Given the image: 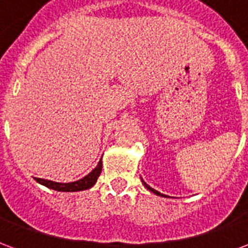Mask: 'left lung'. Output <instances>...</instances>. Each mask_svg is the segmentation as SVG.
Returning <instances> with one entry per match:
<instances>
[{
    "mask_svg": "<svg viewBox=\"0 0 248 248\" xmlns=\"http://www.w3.org/2000/svg\"><path fill=\"white\" fill-rule=\"evenodd\" d=\"M142 183H143V186H145L146 188H147V190H150L151 192H154L155 195H159V197H166V195H163V194H161V192H159V191H156V190H154V188H151V187L145 182V181H142Z\"/></svg>",
    "mask_w": 248,
    "mask_h": 248,
    "instance_id": "obj_1",
    "label": "left lung"
}]
</instances>
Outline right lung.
Returning a JSON list of instances; mask_svg holds the SVG:
<instances>
[{
	"label": "right lung",
	"mask_w": 248,
	"mask_h": 248,
	"mask_svg": "<svg viewBox=\"0 0 248 248\" xmlns=\"http://www.w3.org/2000/svg\"><path fill=\"white\" fill-rule=\"evenodd\" d=\"M102 171V158L99 159L98 165L95 169H93L92 171L89 172L87 175H85L78 181L69 183H61V182H54V181H49V179H42V178H34L37 182L42 185V186L51 188V190H56V191H62V192H76V191H83L93 187L97 183L98 177L101 175Z\"/></svg>",
	"instance_id": "obj_1"
}]
</instances>
